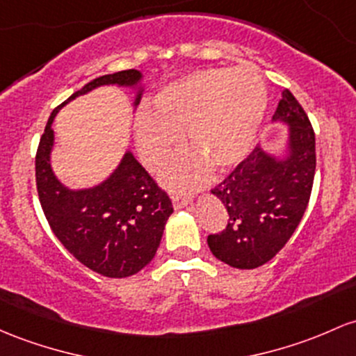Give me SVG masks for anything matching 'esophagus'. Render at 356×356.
<instances>
[{
  "label": "esophagus",
  "instance_id": "obj_1",
  "mask_svg": "<svg viewBox=\"0 0 356 356\" xmlns=\"http://www.w3.org/2000/svg\"><path fill=\"white\" fill-rule=\"evenodd\" d=\"M191 201H193V196H189V194H182V193L172 194V204H174L175 209L186 208Z\"/></svg>",
  "mask_w": 356,
  "mask_h": 356
}]
</instances>
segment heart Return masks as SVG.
<instances>
[{
	"mask_svg": "<svg viewBox=\"0 0 356 356\" xmlns=\"http://www.w3.org/2000/svg\"><path fill=\"white\" fill-rule=\"evenodd\" d=\"M267 89L248 67L202 69L167 84L152 99V113L135 123V142L142 162L157 172L172 157L186 134L196 154L182 155L167 169L172 187L196 186L209 163L226 170L247 157L264 120Z\"/></svg>",
	"mask_w": 356,
	"mask_h": 356,
	"instance_id": "obj_1",
	"label": "heart"
}]
</instances>
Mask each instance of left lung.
Segmentation results:
<instances>
[{"label": "left lung", "instance_id": "left-lung-1", "mask_svg": "<svg viewBox=\"0 0 356 356\" xmlns=\"http://www.w3.org/2000/svg\"><path fill=\"white\" fill-rule=\"evenodd\" d=\"M273 120L291 124V157L279 162L259 147L211 189L228 211V222L208 236L216 259L236 268L272 260L296 232L311 199L316 136L306 111L284 89Z\"/></svg>", "mask_w": 356, "mask_h": 356}]
</instances>
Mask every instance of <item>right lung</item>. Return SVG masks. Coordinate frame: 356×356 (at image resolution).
<instances>
[{
	"label": "right lung",
	"mask_w": 356,
	"mask_h": 356,
	"mask_svg": "<svg viewBox=\"0 0 356 356\" xmlns=\"http://www.w3.org/2000/svg\"><path fill=\"white\" fill-rule=\"evenodd\" d=\"M140 79L135 69L92 79L50 115L35 155V181L42 209L54 235L81 264L104 277L134 275L154 259L165 222L172 214L169 194L128 152L115 174L101 186L69 191L49 163L57 111L103 84L130 86Z\"/></svg>",
	"instance_id": "obj_1"
}]
</instances>
